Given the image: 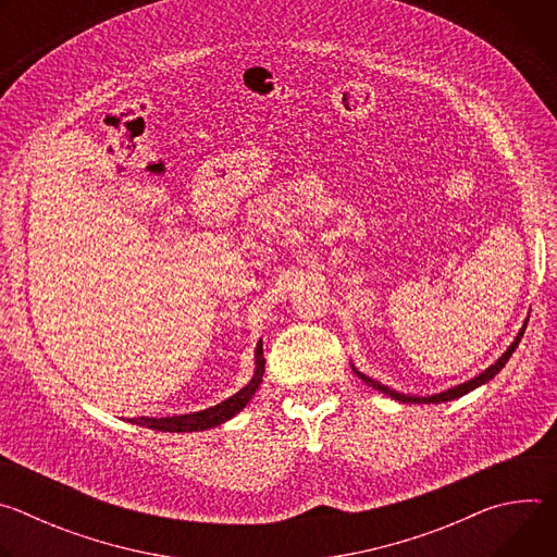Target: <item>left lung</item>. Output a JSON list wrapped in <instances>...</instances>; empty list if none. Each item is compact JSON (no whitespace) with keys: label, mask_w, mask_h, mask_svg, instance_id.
<instances>
[{"label":"left lung","mask_w":557,"mask_h":557,"mask_svg":"<svg viewBox=\"0 0 557 557\" xmlns=\"http://www.w3.org/2000/svg\"><path fill=\"white\" fill-rule=\"evenodd\" d=\"M527 322H529V320H527ZM524 329H527V324L520 329V333L516 335V339H513V344L507 348V352H505V355H503L494 366H490L485 372H481L479 376H473V379H469V381H465V383H460V385H454V387H449V389H445V392H441V394H432V396H408V394H401V392H396V389H389L387 385H381L379 381H374V379L366 376L363 372H359L355 366H352V370H355V374H357L361 381H366L370 387L381 389L383 394L392 396V399L401 401V404H445V401L458 399V396H462V394H467V392L475 389L479 385H483V383L492 381V379H494V376L505 368V363L509 361V357L516 352V348H518V344H520V339H522V335H524Z\"/></svg>","instance_id":"obj_1"}]
</instances>
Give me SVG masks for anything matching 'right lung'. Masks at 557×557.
<instances>
[{
  "instance_id": "1",
  "label": "right lung",
  "mask_w": 557,
  "mask_h": 557,
  "mask_svg": "<svg viewBox=\"0 0 557 557\" xmlns=\"http://www.w3.org/2000/svg\"><path fill=\"white\" fill-rule=\"evenodd\" d=\"M264 355H262V342L256 348V372L253 379L240 389L235 392L233 396H228L226 401L200 410V412H191V414H178V417H163V419H149V417H140V419H129V423L149 428V430H158V432H200V430H209L215 425H222L224 421L233 419L237 412H240L249 401L251 396L256 394V389L262 383L264 376Z\"/></svg>"
}]
</instances>
